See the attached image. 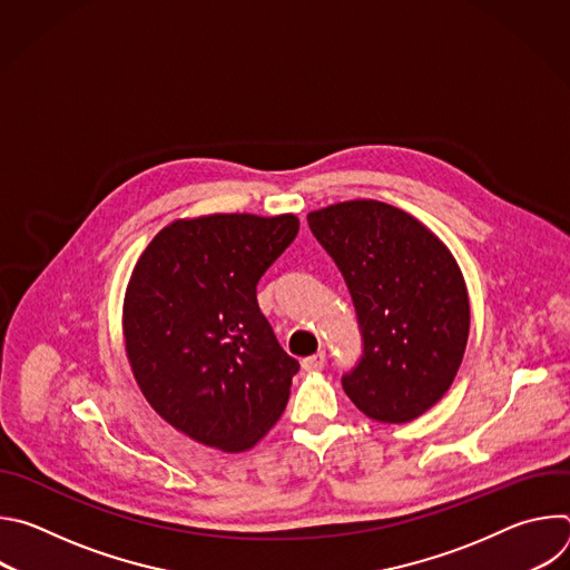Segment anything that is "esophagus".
Masks as SVG:
<instances>
[{
    "label": "esophagus",
    "instance_id": "34e87169",
    "mask_svg": "<svg viewBox=\"0 0 570 570\" xmlns=\"http://www.w3.org/2000/svg\"><path fill=\"white\" fill-rule=\"evenodd\" d=\"M324 352H317V354H313V356H306L304 361H302V367L306 370V372H320L322 367H324Z\"/></svg>",
    "mask_w": 570,
    "mask_h": 570
}]
</instances>
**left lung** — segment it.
Wrapping results in <instances>:
<instances>
[{
  "mask_svg": "<svg viewBox=\"0 0 570 570\" xmlns=\"http://www.w3.org/2000/svg\"><path fill=\"white\" fill-rule=\"evenodd\" d=\"M306 218L358 317L363 356L343 376L347 396L370 420L413 422L446 394L469 338V295L453 255L417 218L379 200Z\"/></svg>",
  "mask_w": 570,
  "mask_h": 570,
  "instance_id": "obj_1",
  "label": "left lung"
}]
</instances>
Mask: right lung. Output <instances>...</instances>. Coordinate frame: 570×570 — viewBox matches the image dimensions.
Masks as SVG:
<instances>
[{
    "mask_svg": "<svg viewBox=\"0 0 570 570\" xmlns=\"http://www.w3.org/2000/svg\"><path fill=\"white\" fill-rule=\"evenodd\" d=\"M293 214L176 220L139 257L124 299L126 354L155 413L191 440L255 446L282 417L299 363L257 284L297 236Z\"/></svg>",
    "mask_w": 570,
    "mask_h": 570,
    "instance_id": "obj_1",
    "label": "right lung"
}]
</instances>
